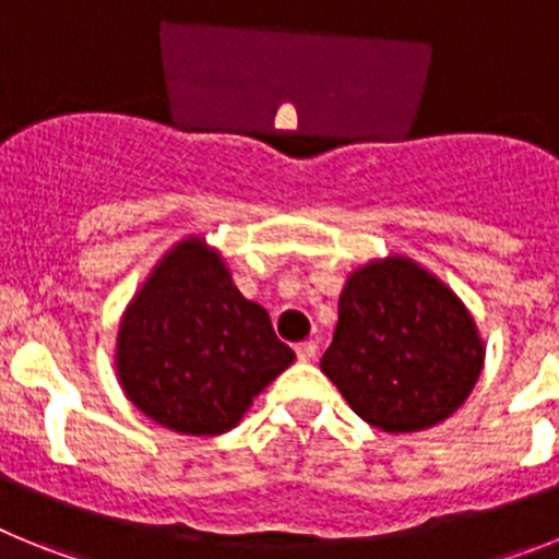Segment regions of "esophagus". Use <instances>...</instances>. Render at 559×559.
<instances>
[{"instance_id": "34e87169", "label": "esophagus", "mask_w": 559, "mask_h": 559, "mask_svg": "<svg viewBox=\"0 0 559 559\" xmlns=\"http://www.w3.org/2000/svg\"><path fill=\"white\" fill-rule=\"evenodd\" d=\"M316 353H319V344H316V341H302V344H296V358L299 360H313Z\"/></svg>"}]
</instances>
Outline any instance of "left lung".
Wrapping results in <instances>:
<instances>
[{
    "label": "left lung",
    "instance_id": "obj_1",
    "mask_svg": "<svg viewBox=\"0 0 559 559\" xmlns=\"http://www.w3.org/2000/svg\"><path fill=\"white\" fill-rule=\"evenodd\" d=\"M484 347L473 316L406 257L347 280L322 372L360 419L412 433L451 417L476 386Z\"/></svg>",
    "mask_w": 559,
    "mask_h": 559
}]
</instances>
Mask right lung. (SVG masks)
Wrapping results in <instances>:
<instances>
[{
  "label": "right lung",
  "instance_id": "right-lung-1",
  "mask_svg": "<svg viewBox=\"0 0 559 559\" xmlns=\"http://www.w3.org/2000/svg\"><path fill=\"white\" fill-rule=\"evenodd\" d=\"M294 364L265 308L231 283L218 251L190 237L133 296L117 335V374L133 406L192 437L224 433Z\"/></svg>",
  "mask_w": 559,
  "mask_h": 559
}]
</instances>
